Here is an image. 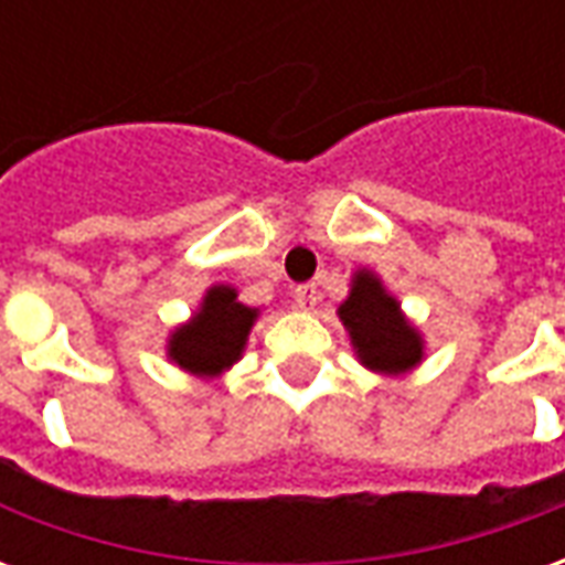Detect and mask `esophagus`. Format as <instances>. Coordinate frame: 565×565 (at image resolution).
Wrapping results in <instances>:
<instances>
[{"mask_svg": "<svg viewBox=\"0 0 565 565\" xmlns=\"http://www.w3.org/2000/svg\"><path fill=\"white\" fill-rule=\"evenodd\" d=\"M294 299H296V306L299 308H315L318 306V299H320V294H318V284H299V287H296L294 290Z\"/></svg>", "mask_w": 565, "mask_h": 565, "instance_id": "1", "label": "esophagus"}]
</instances>
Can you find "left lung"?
<instances>
[{"label": "left lung", "instance_id": "left-lung-1", "mask_svg": "<svg viewBox=\"0 0 565 565\" xmlns=\"http://www.w3.org/2000/svg\"><path fill=\"white\" fill-rule=\"evenodd\" d=\"M339 318L351 332L356 354L375 372H405L420 363V335H417L393 296L384 294L372 271H360L348 302L339 308Z\"/></svg>", "mask_w": 565, "mask_h": 565}]
</instances>
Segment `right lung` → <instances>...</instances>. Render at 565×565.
<instances>
[{
	"label": "right lung",
	"mask_w": 565,
	"mask_h": 565,
	"mask_svg": "<svg viewBox=\"0 0 565 565\" xmlns=\"http://www.w3.org/2000/svg\"><path fill=\"white\" fill-rule=\"evenodd\" d=\"M257 311L235 299L233 287H211L199 315L172 335L169 356L186 372L217 375L242 356Z\"/></svg>",
	"instance_id": "right-lung-1"
}]
</instances>
